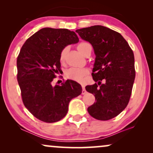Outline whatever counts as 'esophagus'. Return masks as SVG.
Listing matches in <instances>:
<instances>
[{
	"label": "esophagus",
	"mask_w": 153,
	"mask_h": 153,
	"mask_svg": "<svg viewBox=\"0 0 153 153\" xmlns=\"http://www.w3.org/2000/svg\"><path fill=\"white\" fill-rule=\"evenodd\" d=\"M85 93H86V91H85V86L84 85H82V94L83 95H84Z\"/></svg>",
	"instance_id": "34e87169"
}]
</instances>
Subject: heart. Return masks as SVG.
I'll return each instance as SVG.
<instances>
[{
	"mask_svg": "<svg viewBox=\"0 0 153 153\" xmlns=\"http://www.w3.org/2000/svg\"><path fill=\"white\" fill-rule=\"evenodd\" d=\"M77 49L80 53L83 56H85L90 52L91 53L93 47L88 42L82 41L80 42L77 45ZM68 51V47H65L60 51L59 56V60L61 64H64L65 61L66 55ZM88 74V70L85 68H71L68 69L65 72V76L71 80L77 81V82H82L84 77Z\"/></svg>",
	"mask_w": 153,
	"mask_h": 153,
	"instance_id": "1",
	"label": "heart"
}]
</instances>
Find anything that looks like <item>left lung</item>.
I'll use <instances>...</instances> for the list:
<instances>
[{"instance_id":"obj_1","label":"left lung","mask_w":153,"mask_h":153,"mask_svg":"<svg viewBox=\"0 0 153 153\" xmlns=\"http://www.w3.org/2000/svg\"><path fill=\"white\" fill-rule=\"evenodd\" d=\"M76 32L91 44L96 55L92 73L96 83L85 86L96 102L88 112L97 120H110L126 108L130 99L136 74L133 51L120 33L106 27L93 26Z\"/></svg>"}]
</instances>
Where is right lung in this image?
Wrapping results in <instances>:
<instances>
[{
	"label": "right lung",
	"instance_id": "add662e5",
	"mask_svg": "<svg viewBox=\"0 0 153 153\" xmlns=\"http://www.w3.org/2000/svg\"><path fill=\"white\" fill-rule=\"evenodd\" d=\"M79 42L68 29L44 28L25 42L16 60L17 81L23 103L39 120L55 123L66 116L72 98L82 88L76 81L67 80L53 86L51 81L61 72L59 56L67 45Z\"/></svg>",
	"mask_w": 153,
	"mask_h": 153
}]
</instances>
